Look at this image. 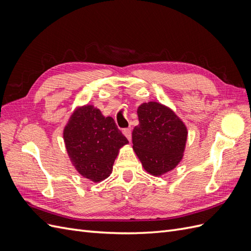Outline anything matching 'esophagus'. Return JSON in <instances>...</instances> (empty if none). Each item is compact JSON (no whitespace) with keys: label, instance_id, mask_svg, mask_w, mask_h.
I'll return each mask as SVG.
<instances>
[{"label":"esophagus","instance_id":"1","mask_svg":"<svg viewBox=\"0 0 251 251\" xmlns=\"http://www.w3.org/2000/svg\"><path fill=\"white\" fill-rule=\"evenodd\" d=\"M123 133H124V135L126 136V137L128 139V141H131V139H132V130H131V127L124 128Z\"/></svg>","mask_w":251,"mask_h":251}]
</instances>
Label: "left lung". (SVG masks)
I'll return each instance as SVG.
<instances>
[{
	"label": "left lung",
	"instance_id": "8db88e82",
	"mask_svg": "<svg viewBox=\"0 0 251 251\" xmlns=\"http://www.w3.org/2000/svg\"><path fill=\"white\" fill-rule=\"evenodd\" d=\"M139 125L132 133L133 149L144 170L154 176L172 171L183 157L187 130L171 109L155 101L137 110Z\"/></svg>",
	"mask_w": 251,
	"mask_h": 251
}]
</instances>
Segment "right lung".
Masks as SVG:
<instances>
[{
    "instance_id": "obj_1",
    "label": "right lung",
    "mask_w": 251,
    "mask_h": 251,
    "mask_svg": "<svg viewBox=\"0 0 251 251\" xmlns=\"http://www.w3.org/2000/svg\"><path fill=\"white\" fill-rule=\"evenodd\" d=\"M68 155L82 177L100 182L110 176L119 149L128 141L112 117L93 105L78 108L64 130Z\"/></svg>"
}]
</instances>
